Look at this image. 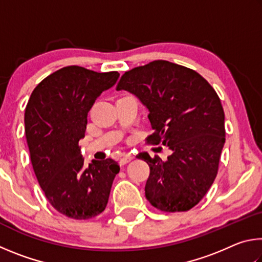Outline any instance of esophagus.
I'll list each match as a JSON object with an SVG mask.
<instances>
[{
  "label": "esophagus",
  "instance_id": "esophagus-1",
  "mask_svg": "<svg viewBox=\"0 0 262 262\" xmlns=\"http://www.w3.org/2000/svg\"><path fill=\"white\" fill-rule=\"evenodd\" d=\"M132 159H134V156H133L132 154H127V155H125V156H123L121 159H120V163H121V165H125V164H127V163H129Z\"/></svg>",
  "mask_w": 262,
  "mask_h": 262
}]
</instances>
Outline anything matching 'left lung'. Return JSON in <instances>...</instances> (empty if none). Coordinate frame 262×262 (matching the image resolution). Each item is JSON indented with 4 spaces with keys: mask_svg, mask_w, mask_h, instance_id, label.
<instances>
[{
    "mask_svg": "<svg viewBox=\"0 0 262 262\" xmlns=\"http://www.w3.org/2000/svg\"><path fill=\"white\" fill-rule=\"evenodd\" d=\"M117 90L135 95L149 110L154 133L148 143L172 151L165 162L139 155L150 167L147 200L166 212L192 209L214 183L225 143L224 111L216 91L195 70L164 60L128 70Z\"/></svg>",
    "mask_w": 262,
    "mask_h": 262,
    "instance_id": "8db88e82",
    "label": "left lung"
}]
</instances>
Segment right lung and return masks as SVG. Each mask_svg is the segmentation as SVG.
Returning a JSON list of instances; mask_svg holds the SVG:
<instances>
[{
  "mask_svg": "<svg viewBox=\"0 0 262 262\" xmlns=\"http://www.w3.org/2000/svg\"><path fill=\"white\" fill-rule=\"evenodd\" d=\"M118 78V72L69 66L43 78L26 105L25 135L35 177L53 208L70 219L89 220L103 212L120 171L111 158L86 165L78 145L89 111Z\"/></svg>",
  "mask_w": 262,
  "mask_h": 262,
  "instance_id": "add662e5",
  "label": "right lung"
}]
</instances>
